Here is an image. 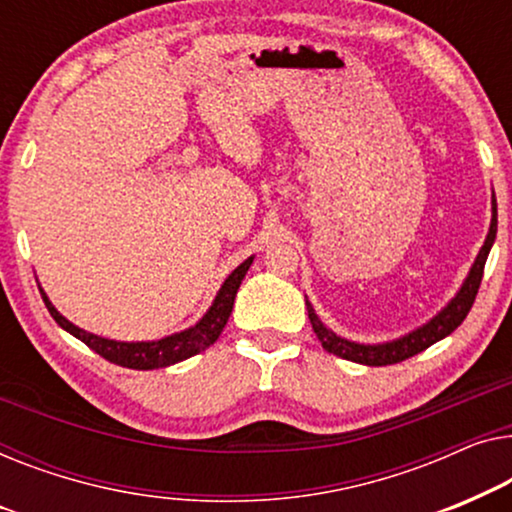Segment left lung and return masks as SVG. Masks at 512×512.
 Returning <instances> with one entry per match:
<instances>
[{"instance_id": "8db88e82", "label": "left lung", "mask_w": 512, "mask_h": 512, "mask_svg": "<svg viewBox=\"0 0 512 512\" xmlns=\"http://www.w3.org/2000/svg\"><path fill=\"white\" fill-rule=\"evenodd\" d=\"M496 239V197L492 192V222H489V232L487 239L482 243L478 257L471 266L469 276L464 278L462 287H459L455 297H452L448 304H445L441 311H438L434 318L429 322H424L422 327H417L408 334H403L394 341H385V343H357V341H348V338L338 336L336 331H331L325 322H322L318 315H315V308L311 301L306 297V308H308V318H311V325L315 336L320 338L322 348L331 355L350 359V362L357 364H366V366H387V364H397L403 362V359L417 355V352L427 350L429 345H434L441 338L450 336L459 325H462L466 315H469L475 294H478L480 280H482V269H485L487 255L494 246Z\"/></svg>"}]
</instances>
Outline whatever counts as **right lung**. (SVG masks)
Listing matches in <instances>:
<instances>
[{"label": "right lung", "instance_id": "add662e5", "mask_svg": "<svg viewBox=\"0 0 512 512\" xmlns=\"http://www.w3.org/2000/svg\"><path fill=\"white\" fill-rule=\"evenodd\" d=\"M255 257H248L246 262H241L236 269L225 278V283L220 285L218 294H215L213 304L208 311L201 315L199 322H194L192 327L183 331H176V334L157 338V341H115V338H104L92 334V331H85L76 327L74 322H69L64 315L57 311V308L50 304L48 294L39 287L43 304H46L48 313L53 315V320L60 325L64 331H69L71 336H76L78 341H83L88 348H92L97 355H102L109 362L125 366V369H136V371H150V369H164V366L178 364L183 359L197 355V352L211 348V345L218 341V336L225 329L229 315H232L236 292H239L241 280L246 278V273L253 264Z\"/></svg>", "mask_w": 512, "mask_h": 512}]
</instances>
